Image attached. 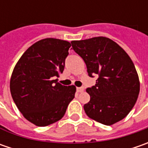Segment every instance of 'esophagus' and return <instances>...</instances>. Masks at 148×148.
I'll list each match as a JSON object with an SVG mask.
<instances>
[{
  "label": "esophagus",
  "instance_id": "esophagus-1",
  "mask_svg": "<svg viewBox=\"0 0 148 148\" xmlns=\"http://www.w3.org/2000/svg\"><path fill=\"white\" fill-rule=\"evenodd\" d=\"M84 90H85L84 87H77V90L78 91V92H83V91H84Z\"/></svg>",
  "mask_w": 148,
  "mask_h": 148
}]
</instances>
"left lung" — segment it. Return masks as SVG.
<instances>
[{"label":"left lung","mask_w":148,"mask_h":148,"mask_svg":"<svg viewBox=\"0 0 148 148\" xmlns=\"http://www.w3.org/2000/svg\"><path fill=\"white\" fill-rule=\"evenodd\" d=\"M71 45L84 60L89 76H99L95 85L86 89L90 96L84 105L86 115L105 125L122 120L134 108L140 90L138 75L130 57L106 37L75 40Z\"/></svg>","instance_id":"obj_1"}]
</instances>
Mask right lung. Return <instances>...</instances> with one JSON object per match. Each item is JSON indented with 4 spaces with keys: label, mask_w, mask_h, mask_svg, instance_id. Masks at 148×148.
<instances>
[{
    "label": "right lung",
    "mask_w": 148,
    "mask_h": 148,
    "mask_svg": "<svg viewBox=\"0 0 148 148\" xmlns=\"http://www.w3.org/2000/svg\"><path fill=\"white\" fill-rule=\"evenodd\" d=\"M71 43L44 38L21 56L10 82L13 100L20 113L34 125L45 127L60 120L75 97L76 86H62L53 77L64 70Z\"/></svg>",
    "instance_id": "1"
}]
</instances>
